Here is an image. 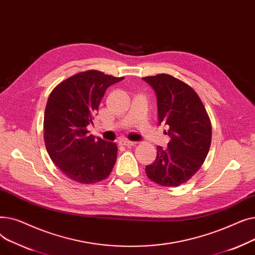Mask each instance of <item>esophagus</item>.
Returning <instances> with one entry per match:
<instances>
[{"mask_svg": "<svg viewBox=\"0 0 255 255\" xmlns=\"http://www.w3.org/2000/svg\"><path fill=\"white\" fill-rule=\"evenodd\" d=\"M135 143H136L135 141H131V140H128V139H122V140H120V144H121V145L129 146V145H134Z\"/></svg>", "mask_w": 255, "mask_h": 255, "instance_id": "34e87169", "label": "esophagus"}]
</instances>
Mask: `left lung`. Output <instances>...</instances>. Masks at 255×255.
Listing matches in <instances>:
<instances>
[{"mask_svg": "<svg viewBox=\"0 0 255 255\" xmlns=\"http://www.w3.org/2000/svg\"><path fill=\"white\" fill-rule=\"evenodd\" d=\"M157 96L159 124L168 126L167 148L157 146L148 178L163 187L186 183L205 162L212 139L211 121L196 92L169 74L142 77Z\"/></svg>", "mask_w": 255, "mask_h": 255, "instance_id": "obj_1", "label": "left lung"}]
</instances>
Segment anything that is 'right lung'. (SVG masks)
<instances>
[{
    "mask_svg": "<svg viewBox=\"0 0 255 255\" xmlns=\"http://www.w3.org/2000/svg\"><path fill=\"white\" fill-rule=\"evenodd\" d=\"M123 79L88 70L51 91L44 114V142L52 162L72 181L94 184L112 172L117 144L90 135L87 126L93 123L106 89Z\"/></svg>",
    "mask_w": 255,
    "mask_h": 255,
    "instance_id": "obj_1",
    "label": "right lung"
}]
</instances>
